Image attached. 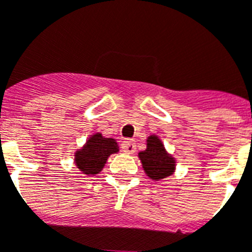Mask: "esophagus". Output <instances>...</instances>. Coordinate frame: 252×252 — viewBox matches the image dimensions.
Here are the masks:
<instances>
[{"label":"esophagus","instance_id":"obj_1","mask_svg":"<svg viewBox=\"0 0 252 252\" xmlns=\"http://www.w3.org/2000/svg\"><path fill=\"white\" fill-rule=\"evenodd\" d=\"M121 148L125 153H127V155H132L136 151V145H135L134 140H130V139H126L125 141H122Z\"/></svg>","mask_w":252,"mask_h":252}]
</instances>
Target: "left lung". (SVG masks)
<instances>
[{"instance_id":"obj_1","label":"left lung","mask_w":252,"mask_h":252,"mask_svg":"<svg viewBox=\"0 0 252 252\" xmlns=\"http://www.w3.org/2000/svg\"><path fill=\"white\" fill-rule=\"evenodd\" d=\"M145 175L153 182L171 176L176 170V159L166 151L158 135L152 134L147 138V148L138 153Z\"/></svg>"}]
</instances>
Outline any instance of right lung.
Here are the masks:
<instances>
[{"label":"right lung","mask_w":252,"mask_h":252,"mask_svg":"<svg viewBox=\"0 0 252 252\" xmlns=\"http://www.w3.org/2000/svg\"><path fill=\"white\" fill-rule=\"evenodd\" d=\"M120 152L116 139L105 138L101 132L90 135L80 149L74 152V165L84 175H97L107 163L108 158Z\"/></svg>","instance_id":"add662e5"}]
</instances>
